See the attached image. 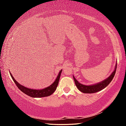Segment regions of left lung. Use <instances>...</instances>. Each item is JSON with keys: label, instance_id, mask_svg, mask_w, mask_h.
<instances>
[{"label": "left lung", "instance_id": "obj_1", "mask_svg": "<svg viewBox=\"0 0 126 126\" xmlns=\"http://www.w3.org/2000/svg\"><path fill=\"white\" fill-rule=\"evenodd\" d=\"M116 69L117 64L116 65L115 69L114 70V71L113 72V73L111 74V75H110L108 78H107L106 79L99 83H97L93 85H89V86H85V85L80 84V83H79L73 76L74 82H75L76 86L78 88L79 90L83 93H93L101 91L104 88H106V87L110 83V82H111L113 78L114 77L115 73H116Z\"/></svg>", "mask_w": 126, "mask_h": 126}]
</instances>
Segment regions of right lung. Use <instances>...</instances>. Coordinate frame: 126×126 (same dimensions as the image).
<instances>
[{"mask_svg": "<svg viewBox=\"0 0 126 126\" xmlns=\"http://www.w3.org/2000/svg\"><path fill=\"white\" fill-rule=\"evenodd\" d=\"M62 71V70L59 72L58 74V76H57V78L55 80L54 82L47 88L43 89H39V90H36V89H29L26 88L24 86H23L22 85L20 84L18 82H16V80L13 77L12 74L10 73V76H11L14 82L15 83L16 85V86L18 87V88L20 89V90L25 94H26L27 95L31 96L32 97H47L49 96L50 95L52 94L54 92V91L56 90L57 87L58 85L59 78H60V76L61 74V72Z\"/></svg>", "mask_w": 126, "mask_h": 126, "instance_id": "1", "label": "right lung"}]
</instances>
